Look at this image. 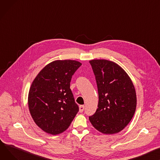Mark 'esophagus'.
<instances>
[{
	"mask_svg": "<svg viewBox=\"0 0 160 160\" xmlns=\"http://www.w3.org/2000/svg\"><path fill=\"white\" fill-rule=\"evenodd\" d=\"M84 108H85L84 105H80L79 106V112H82L83 111V110H84Z\"/></svg>",
	"mask_w": 160,
	"mask_h": 160,
	"instance_id": "34e87169",
	"label": "esophagus"
}]
</instances>
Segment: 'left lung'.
Segmentation results:
<instances>
[{
  "label": "left lung",
  "mask_w": 160,
  "mask_h": 160,
  "mask_svg": "<svg viewBox=\"0 0 160 160\" xmlns=\"http://www.w3.org/2000/svg\"><path fill=\"white\" fill-rule=\"evenodd\" d=\"M98 92V109L89 117L94 128L112 134L128 125L136 108V94L132 80L117 63L108 60H92Z\"/></svg>",
  "instance_id": "obj_1"
}]
</instances>
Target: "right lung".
Wrapping results in <instances>:
<instances>
[{
  "mask_svg": "<svg viewBox=\"0 0 160 160\" xmlns=\"http://www.w3.org/2000/svg\"><path fill=\"white\" fill-rule=\"evenodd\" d=\"M81 65L76 60L53 61L32 82L28 94L29 112L44 132L57 135L65 131L78 112L70 82Z\"/></svg>",
  "mask_w": 160,
  "mask_h": 160,
  "instance_id": "add662e5",
  "label": "right lung"
}]
</instances>
